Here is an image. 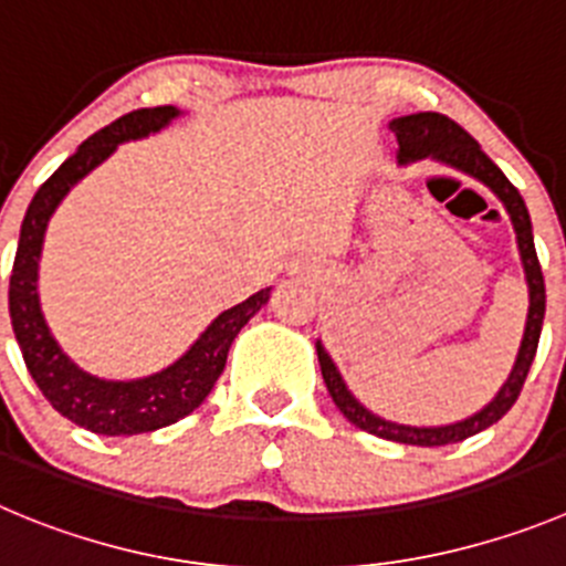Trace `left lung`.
<instances>
[{"instance_id":"left-lung-1","label":"left lung","mask_w":566,"mask_h":566,"mask_svg":"<svg viewBox=\"0 0 566 566\" xmlns=\"http://www.w3.org/2000/svg\"><path fill=\"white\" fill-rule=\"evenodd\" d=\"M390 130H394L396 142H399V164L436 158V161L447 164L452 170L478 178L480 184H485L491 192L503 200L511 223H514L516 245H520L522 268H525L527 279V295H531V307H527V324L520 355H516L514 368H511V377L505 379L500 394L494 396L483 410H478V413L469 416V419L455 421V424L410 427L396 424V421H385L379 419V416H374L371 410L363 408L355 396H352V390L346 388L340 371H337V366L332 363V357L326 355V348L321 346V340L315 343V352H318L321 374H324V382L332 396V402L340 408V413L346 416L352 424L371 432V436L385 438V441L413 443V447H447V443H458L469 436H478L480 430H485V427H491L494 421H500L511 408H514L516 399H520V390L522 385H525L527 371H531L533 357H536L542 321H545V276H542V265H538L536 248H533L531 214H527V206L525 200H522L520 189L503 176V170L480 150L478 142H474L461 125L452 123L450 116L436 114V111H421V114H408L394 119V123H390Z\"/></svg>"}]
</instances>
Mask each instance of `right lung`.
<instances>
[{"label":"right lung","mask_w":566,"mask_h":566,"mask_svg":"<svg viewBox=\"0 0 566 566\" xmlns=\"http://www.w3.org/2000/svg\"><path fill=\"white\" fill-rule=\"evenodd\" d=\"M181 111L176 105L139 108L88 136L77 147L75 156H69L41 184L35 198L30 200L28 214L21 220L19 248H15L8 290L10 324H13L21 357L28 363L30 377L46 396V402L69 421H75L77 427H86L97 436L153 432L158 427L176 424L178 419L192 413L223 374L234 337L271 298V287L259 290L251 298L211 321L203 335L189 346L187 355L178 357L172 366L161 368L150 377L128 379V382L125 379H99L83 371L63 355V348L52 337L39 304V256L52 211L66 198L69 189L116 150V145L158 134Z\"/></svg>","instance_id":"1"}]
</instances>
